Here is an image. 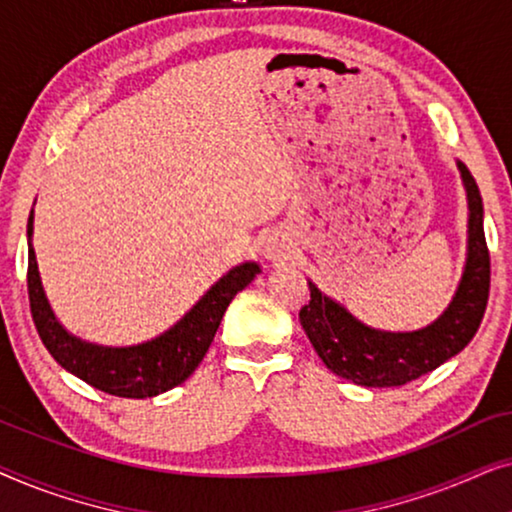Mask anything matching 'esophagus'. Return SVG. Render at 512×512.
<instances>
[{
	"instance_id": "34e87169",
	"label": "esophagus",
	"mask_w": 512,
	"mask_h": 512,
	"mask_svg": "<svg viewBox=\"0 0 512 512\" xmlns=\"http://www.w3.org/2000/svg\"><path fill=\"white\" fill-rule=\"evenodd\" d=\"M263 251H265V256H268V258H279V256H282V244H279L275 237H270V240H265Z\"/></svg>"
}]
</instances>
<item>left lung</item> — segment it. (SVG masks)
<instances>
[{"label":"left lung","instance_id":"8db88e82","mask_svg":"<svg viewBox=\"0 0 512 512\" xmlns=\"http://www.w3.org/2000/svg\"><path fill=\"white\" fill-rule=\"evenodd\" d=\"M457 167L468 198V247L464 275L452 303L419 331H377L361 324L310 282V303L300 310V324L331 373L361 387H401L436 370L473 340L487 310L489 251L478 184L464 163Z\"/></svg>","mask_w":512,"mask_h":512}]
</instances>
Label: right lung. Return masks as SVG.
<instances>
[{"instance_id":"1","label":"right lung","mask_w":512,"mask_h":512,"mask_svg":"<svg viewBox=\"0 0 512 512\" xmlns=\"http://www.w3.org/2000/svg\"><path fill=\"white\" fill-rule=\"evenodd\" d=\"M34 209L27 221V293L39 338L62 368L104 394L121 398H151L165 394L191 377L212 345L216 328L230 300L251 284L261 268L240 263L226 272L170 331L142 345L102 347L76 338L60 324L41 286L37 256L32 249Z\"/></svg>"}]
</instances>
